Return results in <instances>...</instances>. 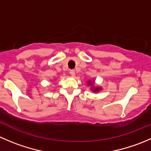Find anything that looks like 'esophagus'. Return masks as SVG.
Returning <instances> with one entry per match:
<instances>
[{"label": "esophagus", "instance_id": "1", "mask_svg": "<svg viewBox=\"0 0 151 151\" xmlns=\"http://www.w3.org/2000/svg\"><path fill=\"white\" fill-rule=\"evenodd\" d=\"M69 74L71 77H74V76H75V71H74V70H70Z\"/></svg>", "mask_w": 151, "mask_h": 151}]
</instances>
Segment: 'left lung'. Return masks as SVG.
Wrapping results in <instances>:
<instances>
[{
	"mask_svg": "<svg viewBox=\"0 0 151 151\" xmlns=\"http://www.w3.org/2000/svg\"><path fill=\"white\" fill-rule=\"evenodd\" d=\"M94 83H95L94 80H88V81L87 82V84H88V86L91 87V88H90V89H91V91L97 93V92H99L100 91H101V90H102V88H101V87L99 86V85H96V86Z\"/></svg>",
	"mask_w": 151,
	"mask_h": 151,
	"instance_id": "1",
	"label": "left lung"
}]
</instances>
